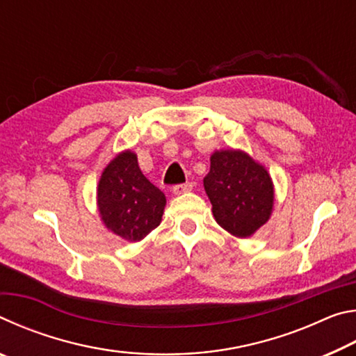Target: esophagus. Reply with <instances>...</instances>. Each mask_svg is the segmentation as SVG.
Returning a JSON list of instances; mask_svg holds the SVG:
<instances>
[{
    "instance_id": "obj_1",
    "label": "esophagus",
    "mask_w": 356,
    "mask_h": 356,
    "mask_svg": "<svg viewBox=\"0 0 356 356\" xmlns=\"http://www.w3.org/2000/svg\"><path fill=\"white\" fill-rule=\"evenodd\" d=\"M191 188H193L191 184H179V185L172 186V193L174 195H182V193L191 191Z\"/></svg>"
}]
</instances>
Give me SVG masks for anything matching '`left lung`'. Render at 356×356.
<instances>
[{"label": "left lung", "instance_id": "obj_1", "mask_svg": "<svg viewBox=\"0 0 356 356\" xmlns=\"http://www.w3.org/2000/svg\"><path fill=\"white\" fill-rule=\"evenodd\" d=\"M204 188L216 222L236 237H250L272 213V179L240 150H221L210 156Z\"/></svg>", "mask_w": 356, "mask_h": 356}]
</instances>
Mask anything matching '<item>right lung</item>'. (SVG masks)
Returning a JSON list of instances; mask_svg holds the SVG:
<instances>
[{
  "label": "right lung",
  "mask_w": 356,
  "mask_h": 356,
  "mask_svg": "<svg viewBox=\"0 0 356 356\" xmlns=\"http://www.w3.org/2000/svg\"><path fill=\"white\" fill-rule=\"evenodd\" d=\"M97 197L105 226L127 242H138L159 226L166 204L163 191L144 177L130 150L105 168Z\"/></svg>",
  "instance_id": "obj_1"
}]
</instances>
